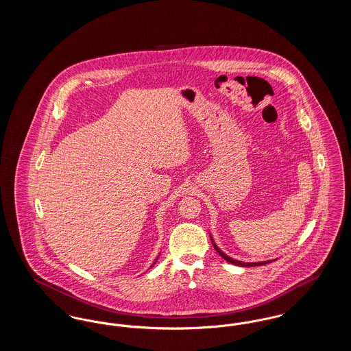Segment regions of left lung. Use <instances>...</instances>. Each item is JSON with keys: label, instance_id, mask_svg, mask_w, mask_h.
I'll return each instance as SVG.
<instances>
[{"label": "left lung", "instance_id": "8db88e82", "mask_svg": "<svg viewBox=\"0 0 351 351\" xmlns=\"http://www.w3.org/2000/svg\"><path fill=\"white\" fill-rule=\"evenodd\" d=\"M212 239V238H210ZM212 243H213V246H215V249L217 251L218 254L226 261V262H229V263H232V265H235V266H241V267H255V266H263V265H267L271 261H268V262H256V263H245V262H241V261H237V259H233V258H230V256H228L225 252H222V251L219 250L217 247V245L215 243V241L212 239Z\"/></svg>", "mask_w": 351, "mask_h": 351}]
</instances>
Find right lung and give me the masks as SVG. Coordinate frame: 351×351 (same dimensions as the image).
Here are the masks:
<instances>
[{"instance_id": "right-lung-1", "label": "right lung", "mask_w": 351, "mask_h": 351, "mask_svg": "<svg viewBox=\"0 0 351 351\" xmlns=\"http://www.w3.org/2000/svg\"><path fill=\"white\" fill-rule=\"evenodd\" d=\"M155 262H156V261H155ZM155 262H154V263H152V266H154V265H155ZM152 266H151V267H152Z\"/></svg>"}]
</instances>
